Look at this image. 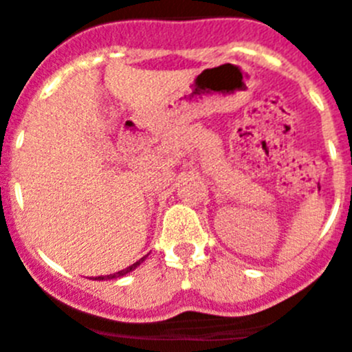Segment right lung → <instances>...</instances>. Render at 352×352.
Masks as SVG:
<instances>
[{
    "instance_id": "1",
    "label": "right lung",
    "mask_w": 352,
    "mask_h": 352,
    "mask_svg": "<svg viewBox=\"0 0 352 352\" xmlns=\"http://www.w3.org/2000/svg\"><path fill=\"white\" fill-rule=\"evenodd\" d=\"M142 261H144V257H142V259H139L138 263H133L132 266H129V268H125V270H121V272L114 273V275H107V276H96L95 280H113V278H120V276H123V275H126V273L133 272V270L138 268V266H139V264L142 263Z\"/></svg>"
}]
</instances>
